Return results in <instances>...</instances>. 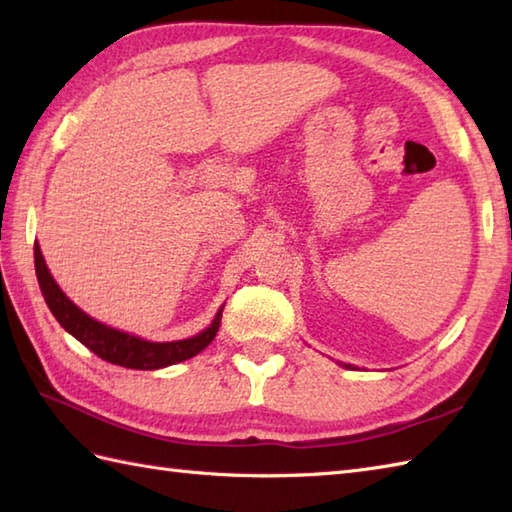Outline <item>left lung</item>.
Wrapping results in <instances>:
<instances>
[{"instance_id": "1", "label": "left lung", "mask_w": 512, "mask_h": 512, "mask_svg": "<svg viewBox=\"0 0 512 512\" xmlns=\"http://www.w3.org/2000/svg\"><path fill=\"white\" fill-rule=\"evenodd\" d=\"M345 367H352V365H345Z\"/></svg>"}]
</instances>
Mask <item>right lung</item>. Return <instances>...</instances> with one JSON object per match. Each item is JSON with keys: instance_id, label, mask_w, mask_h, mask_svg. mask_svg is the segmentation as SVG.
Returning <instances> with one entry per match:
<instances>
[{"instance_id": "obj_1", "label": "right lung", "mask_w": 512, "mask_h": 512, "mask_svg": "<svg viewBox=\"0 0 512 512\" xmlns=\"http://www.w3.org/2000/svg\"><path fill=\"white\" fill-rule=\"evenodd\" d=\"M35 270L41 295L46 299L54 319L61 323V328L65 332H70L76 341H81L90 352L101 356L103 361L112 365H121L129 369H160L176 365L180 361H187V358H193L195 354H200L204 347L215 339L217 330H220L224 308L217 310L209 328L191 336V339L171 343H151L145 339H138L134 334L114 330L110 325L92 319L90 314H85L79 306H74V303L65 297V292L57 286V281L52 279L37 242Z\"/></svg>"}]
</instances>
